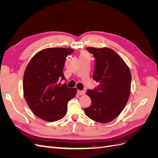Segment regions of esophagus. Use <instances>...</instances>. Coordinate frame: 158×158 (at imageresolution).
I'll return each instance as SVG.
<instances>
[{
  "instance_id": "esophagus-1",
  "label": "esophagus",
  "mask_w": 158,
  "mask_h": 158,
  "mask_svg": "<svg viewBox=\"0 0 158 158\" xmlns=\"http://www.w3.org/2000/svg\"><path fill=\"white\" fill-rule=\"evenodd\" d=\"M78 94H79V95H84V94H85V92L84 91H83V90H78Z\"/></svg>"
}]
</instances>
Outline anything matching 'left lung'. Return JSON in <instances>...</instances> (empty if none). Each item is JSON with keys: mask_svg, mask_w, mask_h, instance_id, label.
<instances>
[{"mask_svg": "<svg viewBox=\"0 0 158 158\" xmlns=\"http://www.w3.org/2000/svg\"><path fill=\"white\" fill-rule=\"evenodd\" d=\"M95 58L93 80L98 82L86 94L92 103L84 109L92 120L102 123L113 121L125 107L131 93V74L128 66L117 52L104 47H87Z\"/></svg>", "mask_w": 158, "mask_h": 158, "instance_id": "left-lung-1", "label": "left lung"}]
</instances>
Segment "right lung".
<instances>
[{"label": "right lung", "mask_w": 158, "mask_h": 158, "mask_svg": "<svg viewBox=\"0 0 158 158\" xmlns=\"http://www.w3.org/2000/svg\"><path fill=\"white\" fill-rule=\"evenodd\" d=\"M73 49L48 48L33 57L23 80V95L36 116L46 121H55L66 114L69 100L75 97L76 88H69L59 81L65 79L63 67Z\"/></svg>", "instance_id": "1"}]
</instances>
